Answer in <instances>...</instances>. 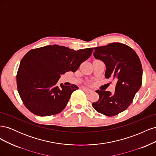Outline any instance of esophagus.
Returning a JSON list of instances; mask_svg holds the SVG:
<instances>
[{"mask_svg":"<svg viewBox=\"0 0 156 156\" xmlns=\"http://www.w3.org/2000/svg\"><path fill=\"white\" fill-rule=\"evenodd\" d=\"M83 90H84V92H87V93H90V92H92V90L91 89H89V88H86V87H83Z\"/></svg>","mask_w":156,"mask_h":156,"instance_id":"esophagus-1","label":"esophagus"}]
</instances>
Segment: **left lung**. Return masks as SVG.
Wrapping results in <instances>:
<instances>
[{
    "label": "left lung",
    "instance_id": "left-lung-1",
    "mask_svg": "<svg viewBox=\"0 0 156 156\" xmlns=\"http://www.w3.org/2000/svg\"><path fill=\"white\" fill-rule=\"evenodd\" d=\"M94 58L104 62L106 78L115 79V92L98 90L99 100L92 103L97 112L113 116L127 109L139 91L143 81V68L135 51L125 44L112 43L94 48Z\"/></svg>",
    "mask_w": 156,
    "mask_h": 156
}]
</instances>
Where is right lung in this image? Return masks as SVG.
<instances>
[{
	"mask_svg": "<svg viewBox=\"0 0 156 156\" xmlns=\"http://www.w3.org/2000/svg\"><path fill=\"white\" fill-rule=\"evenodd\" d=\"M94 48L75 51L58 45L32 49L21 61L17 74L19 94L33 114L48 116L58 114L66 106L73 91L79 87L62 83L60 75L76 72L91 56Z\"/></svg>",
	"mask_w": 156,
	"mask_h": 156,
	"instance_id": "right-lung-1",
	"label": "right lung"
}]
</instances>
